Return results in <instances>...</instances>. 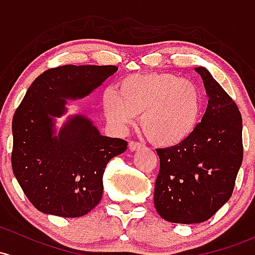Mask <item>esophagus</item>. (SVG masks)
I'll return each mask as SVG.
<instances>
[{"label":"esophagus","instance_id":"esophagus-1","mask_svg":"<svg viewBox=\"0 0 255 255\" xmlns=\"http://www.w3.org/2000/svg\"><path fill=\"white\" fill-rule=\"evenodd\" d=\"M141 148H143V145H141L140 143H138V141H129V149L132 150V151H136V150Z\"/></svg>","mask_w":255,"mask_h":255}]
</instances>
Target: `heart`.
<instances>
[{
  "mask_svg": "<svg viewBox=\"0 0 255 255\" xmlns=\"http://www.w3.org/2000/svg\"><path fill=\"white\" fill-rule=\"evenodd\" d=\"M203 98L191 80L170 73L132 74L104 96L107 120L117 129L134 125L154 145L173 148L188 139L200 121Z\"/></svg>",
  "mask_w": 255,
  "mask_h": 255,
  "instance_id": "obj_1",
  "label": "heart"
}]
</instances>
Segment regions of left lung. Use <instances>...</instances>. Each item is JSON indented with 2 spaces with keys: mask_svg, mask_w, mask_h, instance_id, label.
Returning a JSON list of instances; mask_svg holds the SVG:
<instances>
[{
  "mask_svg": "<svg viewBox=\"0 0 255 255\" xmlns=\"http://www.w3.org/2000/svg\"><path fill=\"white\" fill-rule=\"evenodd\" d=\"M195 71L209 98L202 122L179 145L156 150L154 204L163 220L175 224L210 219L231 198L243 160L240 110L205 67Z\"/></svg>",
  "mask_w": 255,
  "mask_h": 255,
  "instance_id": "1",
  "label": "left lung"
}]
</instances>
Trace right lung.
<instances>
[{"label": "right lung", "instance_id": "1", "mask_svg": "<svg viewBox=\"0 0 255 255\" xmlns=\"http://www.w3.org/2000/svg\"><path fill=\"white\" fill-rule=\"evenodd\" d=\"M116 66H66L47 69L33 84L12 121V168L37 210L79 218L100 203L107 162L127 149V141L100 134L83 115L67 112V100L92 94L117 72Z\"/></svg>", "mask_w": 255, "mask_h": 255}]
</instances>
